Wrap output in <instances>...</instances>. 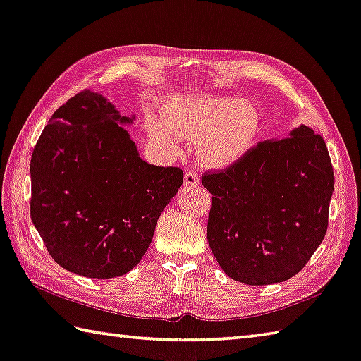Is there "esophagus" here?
Masks as SVG:
<instances>
[{
  "label": "esophagus",
  "instance_id": "34e87169",
  "mask_svg": "<svg viewBox=\"0 0 361 361\" xmlns=\"http://www.w3.org/2000/svg\"><path fill=\"white\" fill-rule=\"evenodd\" d=\"M200 183V178L197 172H194V170H189V172L185 173V186L186 188H192V186H197Z\"/></svg>",
  "mask_w": 361,
  "mask_h": 361
}]
</instances>
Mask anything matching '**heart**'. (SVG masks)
<instances>
[{
    "label": "heart",
    "instance_id": "obj_1",
    "mask_svg": "<svg viewBox=\"0 0 361 361\" xmlns=\"http://www.w3.org/2000/svg\"><path fill=\"white\" fill-rule=\"evenodd\" d=\"M147 134L162 152L176 154L181 140L199 142L197 159L205 167L232 166L252 147L259 115L240 99L212 96H176L162 114L145 112Z\"/></svg>",
    "mask_w": 361,
    "mask_h": 361
}]
</instances>
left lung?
Returning <instances> with one entry per match:
<instances>
[{"label":"left lung","instance_id":"left-lung-1","mask_svg":"<svg viewBox=\"0 0 361 361\" xmlns=\"http://www.w3.org/2000/svg\"><path fill=\"white\" fill-rule=\"evenodd\" d=\"M207 237L227 276L249 286L290 279L325 238L335 173L322 135L301 124L207 170Z\"/></svg>","mask_w":361,"mask_h":361}]
</instances>
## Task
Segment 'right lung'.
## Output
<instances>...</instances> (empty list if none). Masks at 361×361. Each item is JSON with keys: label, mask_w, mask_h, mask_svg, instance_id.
I'll return each mask as SVG.
<instances>
[{"label": "right lung", "mask_w": 361, "mask_h": 361, "mask_svg": "<svg viewBox=\"0 0 361 361\" xmlns=\"http://www.w3.org/2000/svg\"><path fill=\"white\" fill-rule=\"evenodd\" d=\"M121 123L133 120L83 90L56 109L32 149V224L58 265L87 278L133 270L183 185L180 167L140 158Z\"/></svg>", "instance_id": "obj_1"}]
</instances>
